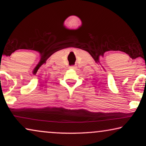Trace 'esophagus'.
Returning <instances> with one entry per match:
<instances>
[{"mask_svg": "<svg viewBox=\"0 0 146 146\" xmlns=\"http://www.w3.org/2000/svg\"><path fill=\"white\" fill-rule=\"evenodd\" d=\"M70 68L76 69V66H70Z\"/></svg>", "mask_w": 146, "mask_h": 146, "instance_id": "esophagus-1", "label": "esophagus"}]
</instances>
